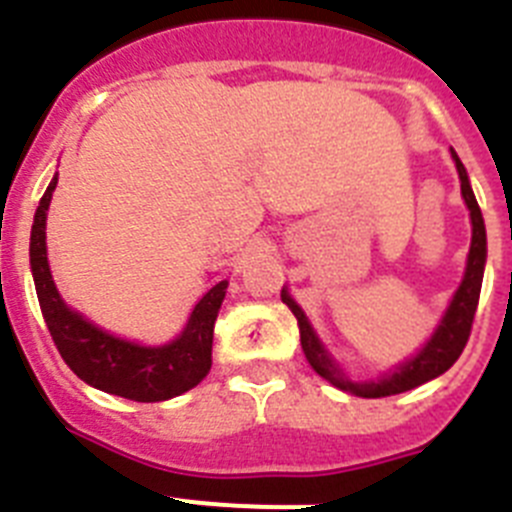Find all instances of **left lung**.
I'll return each mask as SVG.
<instances>
[{
    "label": "left lung",
    "mask_w": 512,
    "mask_h": 512,
    "mask_svg": "<svg viewBox=\"0 0 512 512\" xmlns=\"http://www.w3.org/2000/svg\"><path fill=\"white\" fill-rule=\"evenodd\" d=\"M451 158H454L456 171H459L461 182V197L469 210V220H472V243H469L467 253V266H464V277H461L459 287H456L454 297L449 300V307L443 310L441 320L433 328L431 338L415 351L410 359L400 361L377 379H351L343 369L341 361L330 354V348L325 346L323 338L318 336V330L312 328L310 318L305 315L297 300L289 295V289H282V302L292 310L300 325V343L305 351V359L325 382L343 392H351L356 397H387V395H400L413 387L431 382V379L441 377L446 369H451L456 359L461 356L464 346L469 341V330H472L474 312H477L479 302V289H482V277H485V264H487V230H485V217L477 205V197L469 184V174L464 164L459 161L456 151L451 148Z\"/></svg>",
    "instance_id": "left-lung-1"
}]
</instances>
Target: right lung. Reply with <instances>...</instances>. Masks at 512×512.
<instances>
[{
  "label": "right lung",
  "instance_id": "add662e5",
  "mask_svg": "<svg viewBox=\"0 0 512 512\" xmlns=\"http://www.w3.org/2000/svg\"><path fill=\"white\" fill-rule=\"evenodd\" d=\"M58 174L40 197L30 230V271L40 310L63 361L79 379L107 395L135 402H164L197 387L212 366V330L228 292V279L212 284L189 312L187 325L161 346L128 341L81 315L58 292L48 264L45 220L56 192Z\"/></svg>",
  "mask_w": 512,
  "mask_h": 512
}]
</instances>
